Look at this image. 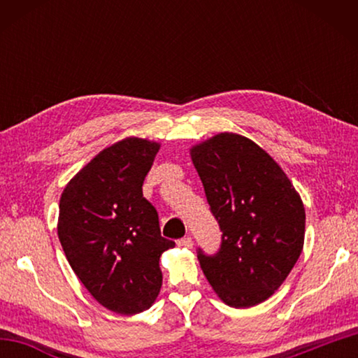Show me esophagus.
<instances>
[{
	"label": "esophagus",
	"mask_w": 358,
	"mask_h": 358,
	"mask_svg": "<svg viewBox=\"0 0 358 358\" xmlns=\"http://www.w3.org/2000/svg\"><path fill=\"white\" fill-rule=\"evenodd\" d=\"M178 243L181 245V246H185V248H192V238H191V235H186V237H183L181 238Z\"/></svg>",
	"instance_id": "obj_1"
}]
</instances>
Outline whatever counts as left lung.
<instances>
[{
	"mask_svg": "<svg viewBox=\"0 0 358 358\" xmlns=\"http://www.w3.org/2000/svg\"><path fill=\"white\" fill-rule=\"evenodd\" d=\"M221 229L215 254L197 259L217 296L250 308L273 295L299 260L305 207L282 169L243 136L222 132L191 150Z\"/></svg>",
	"mask_w": 358,
	"mask_h": 358,
	"instance_id": "left-lung-1",
	"label": "left lung"
}]
</instances>
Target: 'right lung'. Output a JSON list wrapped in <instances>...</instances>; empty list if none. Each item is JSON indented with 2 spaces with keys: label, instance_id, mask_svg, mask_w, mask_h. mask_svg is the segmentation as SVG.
Masks as SVG:
<instances>
[{
  "label": "right lung",
  "instance_id": "add662e5",
  "mask_svg": "<svg viewBox=\"0 0 358 358\" xmlns=\"http://www.w3.org/2000/svg\"><path fill=\"white\" fill-rule=\"evenodd\" d=\"M159 143L129 137L88 162L59 199L58 238L69 265L107 310L137 314L162 284L159 257L175 241L161 235L143 180Z\"/></svg>",
  "mask_w": 358,
  "mask_h": 358
}]
</instances>
